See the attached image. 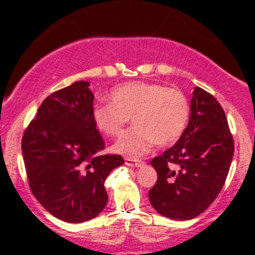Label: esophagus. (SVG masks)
Instances as JSON below:
<instances>
[{
  "mask_svg": "<svg viewBox=\"0 0 255 255\" xmlns=\"http://www.w3.org/2000/svg\"><path fill=\"white\" fill-rule=\"evenodd\" d=\"M143 161L142 160H135L133 158H127L126 159V165L127 166H135V168H139V166L143 165Z\"/></svg>",
  "mask_w": 255,
  "mask_h": 255,
  "instance_id": "34e87169",
  "label": "esophagus"
}]
</instances>
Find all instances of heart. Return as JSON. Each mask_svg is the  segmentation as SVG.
Masks as SVG:
<instances>
[{
  "label": "heart",
  "mask_w": 255,
  "mask_h": 255,
  "mask_svg": "<svg viewBox=\"0 0 255 255\" xmlns=\"http://www.w3.org/2000/svg\"><path fill=\"white\" fill-rule=\"evenodd\" d=\"M110 104L96 102L91 117L105 137H117L129 117L134 127L121 135L113 150L127 156H142L154 144L176 143L190 118V104L184 92L149 81L126 82L109 94Z\"/></svg>",
  "instance_id": "b5f03b06"
}]
</instances>
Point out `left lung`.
Segmentation results:
<instances>
[{"instance_id": "8db88e82", "label": "left lung", "mask_w": 255, "mask_h": 255, "mask_svg": "<svg viewBox=\"0 0 255 255\" xmlns=\"http://www.w3.org/2000/svg\"><path fill=\"white\" fill-rule=\"evenodd\" d=\"M190 111L181 138L150 161L158 180L149 201L156 212L176 221L197 217L215 201L235 153L225 111L212 95L195 87Z\"/></svg>"}]
</instances>
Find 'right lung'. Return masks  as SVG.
<instances>
[{"instance_id":"1","label":"right lung","mask_w":255,"mask_h":255,"mask_svg":"<svg viewBox=\"0 0 255 255\" xmlns=\"http://www.w3.org/2000/svg\"><path fill=\"white\" fill-rule=\"evenodd\" d=\"M89 81L53 92L38 109L22 138L28 182L54 217L69 223L92 220L107 204L105 181L125 164L121 155H99L104 139L91 117Z\"/></svg>"}]
</instances>
